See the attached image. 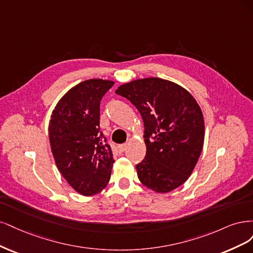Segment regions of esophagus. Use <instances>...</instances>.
<instances>
[{"mask_svg": "<svg viewBox=\"0 0 253 253\" xmlns=\"http://www.w3.org/2000/svg\"><path fill=\"white\" fill-rule=\"evenodd\" d=\"M118 149H119V151H120V152H124V151L127 149V144L120 145L119 147H118Z\"/></svg>", "mask_w": 253, "mask_h": 253, "instance_id": "34e87169", "label": "esophagus"}]
</instances>
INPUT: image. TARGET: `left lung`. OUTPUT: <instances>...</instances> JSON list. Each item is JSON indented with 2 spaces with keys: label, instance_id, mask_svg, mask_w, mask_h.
<instances>
[{
  "label": "left lung",
  "instance_id": "left-lung-1",
  "mask_svg": "<svg viewBox=\"0 0 253 253\" xmlns=\"http://www.w3.org/2000/svg\"><path fill=\"white\" fill-rule=\"evenodd\" d=\"M116 93L131 102L144 122L146 157L135 167L138 180L161 193L184 184L197 165L205 134L203 113L194 97L159 78L132 81Z\"/></svg>",
  "mask_w": 253,
  "mask_h": 253
}]
</instances>
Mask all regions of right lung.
<instances>
[{
    "mask_svg": "<svg viewBox=\"0 0 253 253\" xmlns=\"http://www.w3.org/2000/svg\"><path fill=\"white\" fill-rule=\"evenodd\" d=\"M113 84L101 79L78 84L59 101L49 122L56 167L72 188L86 197L105 188L115 162L100 130V103Z\"/></svg>",
    "mask_w": 253,
    "mask_h": 253,
    "instance_id": "1",
    "label": "right lung"
}]
</instances>
